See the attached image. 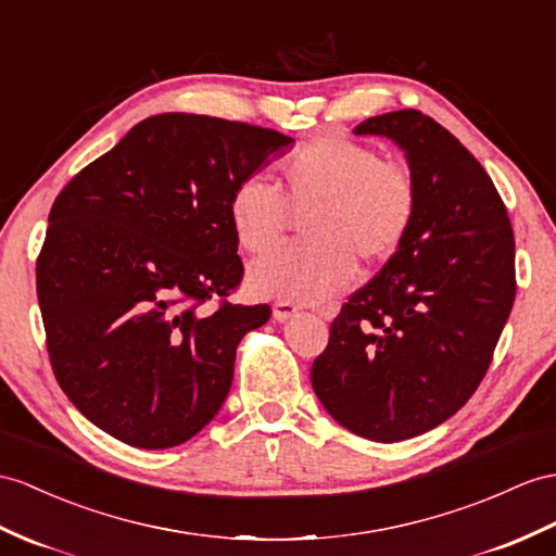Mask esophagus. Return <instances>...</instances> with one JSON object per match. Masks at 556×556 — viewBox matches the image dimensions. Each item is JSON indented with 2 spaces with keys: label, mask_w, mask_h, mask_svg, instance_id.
Listing matches in <instances>:
<instances>
[{
  "label": "esophagus",
  "mask_w": 556,
  "mask_h": 556,
  "mask_svg": "<svg viewBox=\"0 0 556 556\" xmlns=\"http://www.w3.org/2000/svg\"><path fill=\"white\" fill-rule=\"evenodd\" d=\"M296 308L294 304H290V302H276L274 304V320H278V323H286V320H290L294 314H296Z\"/></svg>",
  "instance_id": "esophagus-1"
}]
</instances>
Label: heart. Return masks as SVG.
<instances>
[{"label": "heart", "mask_w": 556, "mask_h": 556, "mask_svg": "<svg viewBox=\"0 0 556 556\" xmlns=\"http://www.w3.org/2000/svg\"><path fill=\"white\" fill-rule=\"evenodd\" d=\"M417 214V184L401 162L370 146L323 137L278 169L276 191L248 179L228 200L238 245L252 256L274 252L290 216L306 242L250 268L252 292L290 304H316L340 292L356 270L394 256Z\"/></svg>", "instance_id": "heart-1"}]
</instances>
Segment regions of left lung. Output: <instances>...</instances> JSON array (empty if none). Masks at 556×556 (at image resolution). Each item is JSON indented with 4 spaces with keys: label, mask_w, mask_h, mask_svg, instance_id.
<instances>
[{
    "label": "left lung",
    "mask_w": 556,
    "mask_h": 556,
    "mask_svg": "<svg viewBox=\"0 0 556 556\" xmlns=\"http://www.w3.org/2000/svg\"><path fill=\"white\" fill-rule=\"evenodd\" d=\"M417 184L408 238L332 320L311 384L354 434L394 443L453 417L489 370L517 294L507 210L481 162L419 111L361 122Z\"/></svg>",
    "instance_id": "left-lung-1"
}]
</instances>
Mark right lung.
<instances>
[{"instance_id": "1", "label": "right lung", "mask_w": 556, "mask_h": 556, "mask_svg": "<svg viewBox=\"0 0 556 556\" xmlns=\"http://www.w3.org/2000/svg\"><path fill=\"white\" fill-rule=\"evenodd\" d=\"M292 146L264 127L162 113L53 202L37 260L53 375L89 422L143 451L193 439L224 405L268 304L205 302L242 278L228 200Z\"/></svg>"}]
</instances>
